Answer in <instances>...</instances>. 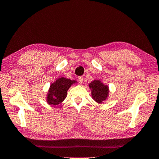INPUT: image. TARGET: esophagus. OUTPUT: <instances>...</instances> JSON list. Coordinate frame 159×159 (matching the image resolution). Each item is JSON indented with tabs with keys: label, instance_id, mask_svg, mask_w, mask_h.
<instances>
[{
	"label": "esophagus",
	"instance_id": "34e87169",
	"mask_svg": "<svg viewBox=\"0 0 159 159\" xmlns=\"http://www.w3.org/2000/svg\"><path fill=\"white\" fill-rule=\"evenodd\" d=\"M78 81L80 84H82L83 82V77H78Z\"/></svg>",
	"mask_w": 159,
	"mask_h": 159
}]
</instances>
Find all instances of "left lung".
<instances>
[{
    "mask_svg": "<svg viewBox=\"0 0 159 159\" xmlns=\"http://www.w3.org/2000/svg\"><path fill=\"white\" fill-rule=\"evenodd\" d=\"M91 89L92 98L96 102L102 103L106 100L109 95V88L106 84H104L100 80H96L89 84Z\"/></svg>",
    "mask_w": 159,
    "mask_h": 159,
    "instance_id": "left-lung-1",
    "label": "left lung"
}]
</instances>
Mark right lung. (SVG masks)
I'll return each instance as SVG.
<instances>
[{
  "instance_id": "right-lung-1",
  "label": "right lung",
  "mask_w": 159,
  "mask_h": 159,
  "mask_svg": "<svg viewBox=\"0 0 159 159\" xmlns=\"http://www.w3.org/2000/svg\"><path fill=\"white\" fill-rule=\"evenodd\" d=\"M75 83H77L75 80H71L65 77L58 78L50 85L47 96V102L52 105L60 104L66 98L69 88Z\"/></svg>"
}]
</instances>
